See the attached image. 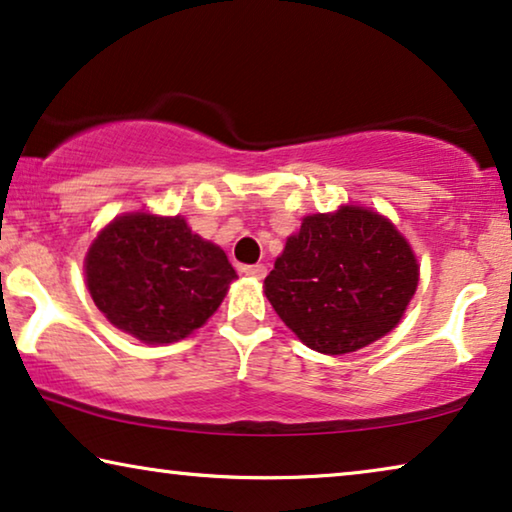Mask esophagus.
<instances>
[{"label": "esophagus", "instance_id": "1", "mask_svg": "<svg viewBox=\"0 0 512 512\" xmlns=\"http://www.w3.org/2000/svg\"><path fill=\"white\" fill-rule=\"evenodd\" d=\"M242 272H244V275L254 277V279H263L265 275H268V268H265L263 263H256V265H242Z\"/></svg>", "mask_w": 512, "mask_h": 512}]
</instances>
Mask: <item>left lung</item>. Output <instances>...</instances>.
<instances>
[{"label": "left lung", "instance_id": "obj_1", "mask_svg": "<svg viewBox=\"0 0 512 512\" xmlns=\"http://www.w3.org/2000/svg\"><path fill=\"white\" fill-rule=\"evenodd\" d=\"M417 282V258L394 223L345 205L305 216L265 277V296L300 342L338 356L396 328Z\"/></svg>", "mask_w": 512, "mask_h": 512}]
</instances>
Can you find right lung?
<instances>
[{"mask_svg":"<svg viewBox=\"0 0 512 512\" xmlns=\"http://www.w3.org/2000/svg\"><path fill=\"white\" fill-rule=\"evenodd\" d=\"M237 272L181 216H116L86 256L97 310L146 345L177 342L219 310Z\"/></svg>","mask_w":512,"mask_h":512,"instance_id":"1","label":"right lung"}]
</instances>
